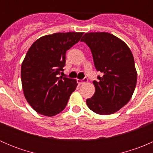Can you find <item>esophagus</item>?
<instances>
[{"label":"esophagus","instance_id":"obj_1","mask_svg":"<svg viewBox=\"0 0 153 153\" xmlns=\"http://www.w3.org/2000/svg\"><path fill=\"white\" fill-rule=\"evenodd\" d=\"M77 82H78V84H80V85H81V84H84V83L88 82V79L87 78H84L83 80L77 79Z\"/></svg>","mask_w":153,"mask_h":153}]
</instances>
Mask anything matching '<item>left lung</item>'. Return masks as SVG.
Instances as JSON below:
<instances>
[{"mask_svg": "<svg viewBox=\"0 0 153 153\" xmlns=\"http://www.w3.org/2000/svg\"><path fill=\"white\" fill-rule=\"evenodd\" d=\"M81 41L90 48L95 67L103 74L93 81L95 93L86 104L99 115L115 113L129 102L136 86L132 52L122 40L108 32H88Z\"/></svg>", "mask_w": 153, "mask_h": 153, "instance_id": "left-lung-1", "label": "left lung"}]
</instances>
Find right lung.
Instances as JSON below:
<instances>
[{"label":"right lung","mask_w":153,"mask_h":153,"mask_svg":"<svg viewBox=\"0 0 153 153\" xmlns=\"http://www.w3.org/2000/svg\"><path fill=\"white\" fill-rule=\"evenodd\" d=\"M84 32H58L41 37L32 44L21 64L24 97L38 113L52 117L65 109L78 86L75 79L59 76L65 66L66 52Z\"/></svg>","instance_id":"right-lung-1"}]
</instances>
